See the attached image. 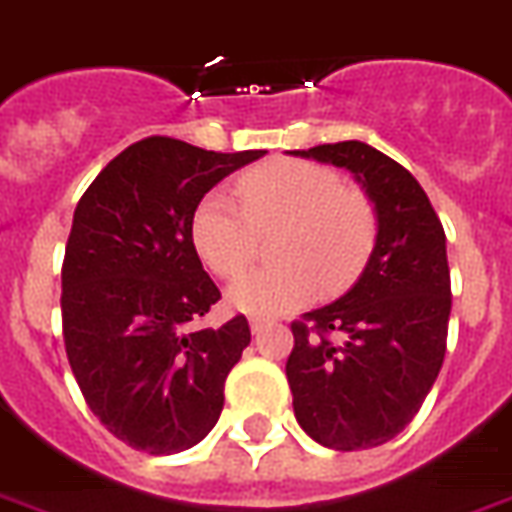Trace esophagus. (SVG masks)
Listing matches in <instances>:
<instances>
[{
  "label": "esophagus",
  "instance_id": "esophagus-1",
  "mask_svg": "<svg viewBox=\"0 0 512 512\" xmlns=\"http://www.w3.org/2000/svg\"><path fill=\"white\" fill-rule=\"evenodd\" d=\"M268 326H270V321H265V318H252V321H249L252 334H260V331H265Z\"/></svg>",
  "mask_w": 512,
  "mask_h": 512
}]
</instances>
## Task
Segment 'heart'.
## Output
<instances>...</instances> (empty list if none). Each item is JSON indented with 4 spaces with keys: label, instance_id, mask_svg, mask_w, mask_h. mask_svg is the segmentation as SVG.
<instances>
[{
    "label": "heart",
    "instance_id": "1",
    "mask_svg": "<svg viewBox=\"0 0 512 512\" xmlns=\"http://www.w3.org/2000/svg\"><path fill=\"white\" fill-rule=\"evenodd\" d=\"M242 207L223 191L202 197L191 215V242L218 276H234L252 260L257 234L281 228L278 268L244 270L228 284V302L247 315H281L339 289L371 252L376 210L360 189L318 162L270 160L239 178Z\"/></svg>",
    "mask_w": 512,
    "mask_h": 512
}]
</instances>
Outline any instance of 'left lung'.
Segmentation results:
<instances>
[{
  "mask_svg": "<svg viewBox=\"0 0 512 512\" xmlns=\"http://www.w3.org/2000/svg\"><path fill=\"white\" fill-rule=\"evenodd\" d=\"M289 155L350 170L376 210L363 273L331 305L292 323L286 360L305 434L328 450H371L413 421L442 368L452 307L444 228L421 184L371 144Z\"/></svg>",
  "mask_w": 512,
  "mask_h": 512,
  "instance_id": "8db88e82",
  "label": "left lung"
}]
</instances>
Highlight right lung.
Instances as JSON below:
<instances>
[{
    "instance_id": "add662e5",
    "label": "right lung",
    "mask_w": 512,
    "mask_h": 512,
    "mask_svg": "<svg viewBox=\"0 0 512 512\" xmlns=\"http://www.w3.org/2000/svg\"><path fill=\"white\" fill-rule=\"evenodd\" d=\"M265 149L207 152L168 136L123 149L78 202L62 265L70 368L102 426L149 455L184 452L223 410L249 323L197 328L220 299L191 242L207 191Z\"/></svg>"
}]
</instances>
